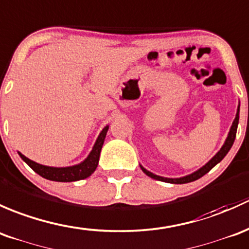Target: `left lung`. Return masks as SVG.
<instances>
[{
    "mask_svg": "<svg viewBox=\"0 0 249 249\" xmlns=\"http://www.w3.org/2000/svg\"><path fill=\"white\" fill-rule=\"evenodd\" d=\"M239 112H240V107L239 109H237V114H236V117H235L234 122H232L231 124V128H230V132L229 134H228V138L227 140H225L224 145L222 146V148L217 152V155L214 156L213 158H212L211 160H210L209 163L205 164L202 168L199 169L198 171H196V173L191 174V175L188 176H184V178H162V176H157L155 175V174L150 173V171L146 170L145 168H142V165H140V168H142V170L143 171V173L146 174L147 176H150V178H155V180H158V181H164V182H168V183H188V182H192V181H196L198 180V178H200L201 176H204L205 174L209 173L210 170H211L212 168H213L216 164H218L220 160H223V158L227 156V153L229 152V150L231 148L232 143H234L235 142V137H236V130H237V124H239Z\"/></svg>",
    "mask_w": 249,
    "mask_h": 249,
    "instance_id": "left-lung-1",
    "label": "left lung"
}]
</instances>
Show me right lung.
Wrapping results in <instances>:
<instances>
[{
  "mask_svg": "<svg viewBox=\"0 0 249 249\" xmlns=\"http://www.w3.org/2000/svg\"><path fill=\"white\" fill-rule=\"evenodd\" d=\"M107 129H109V127L107 125V127L102 130L101 134H99L98 139H97L96 143H94L93 148H92L89 157H87L84 162L78 164V165L67 166V168H53V166L42 165V164L33 162V160L25 157V156L21 155L20 152L19 155L20 157L22 158V160H25V162L29 164L30 168H32L38 175L47 178V180L57 182H71L84 180V178H89V176L96 170L97 165H98L99 155H101L102 146H103L104 143V139H106Z\"/></svg>",
  "mask_w": 249,
  "mask_h": 249,
  "instance_id": "right-lung-1",
  "label": "right lung"
}]
</instances>
